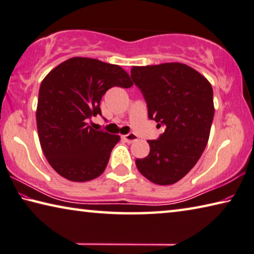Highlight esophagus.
Wrapping results in <instances>:
<instances>
[{"label":"esophagus","mask_w":254,"mask_h":254,"mask_svg":"<svg viewBox=\"0 0 254 254\" xmlns=\"http://www.w3.org/2000/svg\"><path fill=\"white\" fill-rule=\"evenodd\" d=\"M123 139L125 140V142L130 144L132 142H135V140H137V136L135 134H132V132H129V134L123 136Z\"/></svg>","instance_id":"1"}]
</instances>
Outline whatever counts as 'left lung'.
Masks as SVG:
<instances>
[{"label": "left lung", "instance_id": "obj_1", "mask_svg": "<svg viewBox=\"0 0 254 254\" xmlns=\"http://www.w3.org/2000/svg\"><path fill=\"white\" fill-rule=\"evenodd\" d=\"M130 73L148 118L165 127L159 138L147 140L149 154L136 160L137 169L156 185L176 184L196 165L208 142L213 88L196 69L180 63L134 66Z\"/></svg>", "mask_w": 254, "mask_h": 254}]
</instances>
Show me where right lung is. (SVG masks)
<instances>
[{"instance_id": "right-lung-1", "label": "right lung", "mask_w": 254, "mask_h": 254, "mask_svg": "<svg viewBox=\"0 0 254 254\" xmlns=\"http://www.w3.org/2000/svg\"><path fill=\"white\" fill-rule=\"evenodd\" d=\"M131 85L120 66L86 57L65 61L44 78L37 128L46 159L60 176L84 182L105 171L120 137L95 130L88 122L102 116L100 101L108 90Z\"/></svg>"}]
</instances>
